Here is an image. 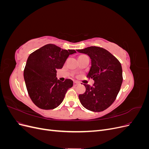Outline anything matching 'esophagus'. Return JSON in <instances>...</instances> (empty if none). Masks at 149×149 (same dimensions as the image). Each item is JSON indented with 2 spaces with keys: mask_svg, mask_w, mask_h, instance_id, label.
I'll return each instance as SVG.
<instances>
[{
  "mask_svg": "<svg viewBox=\"0 0 149 149\" xmlns=\"http://www.w3.org/2000/svg\"><path fill=\"white\" fill-rule=\"evenodd\" d=\"M79 84V83L78 82H77V81H74V82H73L74 86H78Z\"/></svg>",
  "mask_w": 149,
  "mask_h": 149,
  "instance_id": "obj_1",
  "label": "esophagus"
}]
</instances>
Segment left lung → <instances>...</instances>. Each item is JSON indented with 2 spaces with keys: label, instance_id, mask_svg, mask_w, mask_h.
<instances>
[{
  "label": "left lung",
  "instance_id": "8db88e82",
  "mask_svg": "<svg viewBox=\"0 0 149 149\" xmlns=\"http://www.w3.org/2000/svg\"><path fill=\"white\" fill-rule=\"evenodd\" d=\"M76 50L91 58V66L87 77L94 81L93 86L84 84L86 91L79 95V101L89 111H103L114 102L120 91L123 80L120 63L101 47H89Z\"/></svg>",
  "mask_w": 149,
  "mask_h": 149
}]
</instances>
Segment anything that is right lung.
I'll use <instances>...</instances> for the list:
<instances>
[{
  "label": "right lung",
  "instance_id": "1",
  "mask_svg": "<svg viewBox=\"0 0 149 149\" xmlns=\"http://www.w3.org/2000/svg\"><path fill=\"white\" fill-rule=\"evenodd\" d=\"M74 49H63L53 44H47L31 53L24 71L29 95L35 104L42 109H53L63 101L73 81L58 79L56 70L63 66Z\"/></svg>",
  "mask_w": 149,
  "mask_h": 149
}]
</instances>
